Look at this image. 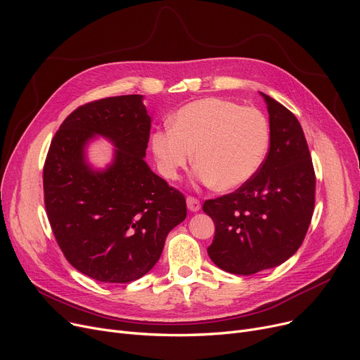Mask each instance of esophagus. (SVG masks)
Masks as SVG:
<instances>
[{
    "label": "esophagus",
    "mask_w": 360,
    "mask_h": 360,
    "mask_svg": "<svg viewBox=\"0 0 360 360\" xmlns=\"http://www.w3.org/2000/svg\"><path fill=\"white\" fill-rule=\"evenodd\" d=\"M186 205H188V209H190L191 212H198L201 209L200 200H197L194 197H186Z\"/></svg>",
    "instance_id": "obj_1"
}]
</instances>
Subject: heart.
<instances>
[{
    "label": "heart",
    "mask_w": 360,
    "mask_h": 360,
    "mask_svg": "<svg viewBox=\"0 0 360 360\" xmlns=\"http://www.w3.org/2000/svg\"><path fill=\"white\" fill-rule=\"evenodd\" d=\"M270 128L262 112L207 98L182 106L170 128L156 131L151 148L162 174L176 178L194 160L198 179L220 191L250 181L267 156Z\"/></svg>",
    "instance_id": "b5f03b06"
}]
</instances>
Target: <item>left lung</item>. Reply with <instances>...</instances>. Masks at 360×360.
Instances as JSON below:
<instances>
[{
  "label": "left lung",
  "instance_id": "1",
  "mask_svg": "<svg viewBox=\"0 0 360 360\" xmlns=\"http://www.w3.org/2000/svg\"><path fill=\"white\" fill-rule=\"evenodd\" d=\"M270 117V150L258 172L232 194L202 204L216 226L209 257L224 271L251 276L289 259L308 232L315 172L293 113L261 93Z\"/></svg>",
  "mask_w": 360,
  "mask_h": 360
}]
</instances>
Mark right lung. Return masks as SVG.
Returning a JSON list of instances; mask_svg holds the SVG:
<instances>
[{"instance_id":"add662e5","label":"right lung","mask_w":360,"mask_h":360,"mask_svg":"<svg viewBox=\"0 0 360 360\" xmlns=\"http://www.w3.org/2000/svg\"><path fill=\"white\" fill-rule=\"evenodd\" d=\"M150 124L141 94L105 98L71 112L51 141L44 194L52 232L71 266L98 281L147 274L186 217L185 197L144 162ZM96 135L116 146L103 171L85 160Z\"/></svg>"}]
</instances>
